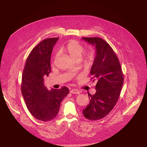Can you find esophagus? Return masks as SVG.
<instances>
[{"label": "esophagus", "mask_w": 147, "mask_h": 147, "mask_svg": "<svg viewBox=\"0 0 147 147\" xmlns=\"http://www.w3.org/2000/svg\"><path fill=\"white\" fill-rule=\"evenodd\" d=\"M69 92L73 94H80L79 90L78 89H71L70 91H69Z\"/></svg>", "instance_id": "obj_1"}]
</instances>
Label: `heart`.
<instances>
[{"label":"heart","instance_id":"1","mask_svg":"<svg viewBox=\"0 0 147 147\" xmlns=\"http://www.w3.org/2000/svg\"><path fill=\"white\" fill-rule=\"evenodd\" d=\"M62 50L66 52L73 59L78 61L81 58L83 55L84 51V48L79 42L73 40L69 41ZM95 55L94 51L89 52L84 59V63L86 64H92L95 59Z\"/></svg>","mask_w":147,"mask_h":147}]
</instances>
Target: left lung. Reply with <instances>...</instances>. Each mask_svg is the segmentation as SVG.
I'll use <instances>...</instances> for the list:
<instances>
[{"label": "left lung", "instance_id": "1", "mask_svg": "<svg viewBox=\"0 0 147 147\" xmlns=\"http://www.w3.org/2000/svg\"><path fill=\"white\" fill-rule=\"evenodd\" d=\"M82 38L95 47L96 55L90 74L91 80L96 81V93L88 95L89 104L83 114L88 120H98L109 114L116 104L124 78L119 60L109 43L100 37Z\"/></svg>", "mask_w": 147, "mask_h": 147}]
</instances>
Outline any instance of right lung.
Listing matches in <instances>:
<instances>
[{
	"instance_id": "obj_1",
	"label": "right lung",
	"mask_w": 147,
	"mask_h": 147,
	"mask_svg": "<svg viewBox=\"0 0 147 147\" xmlns=\"http://www.w3.org/2000/svg\"><path fill=\"white\" fill-rule=\"evenodd\" d=\"M58 38H46L37 45L30 53L22 74L21 92L27 109L43 121L57 116L61 102L69 93L66 86L49 90L44 86L43 78L51 71V53Z\"/></svg>"
}]
</instances>
